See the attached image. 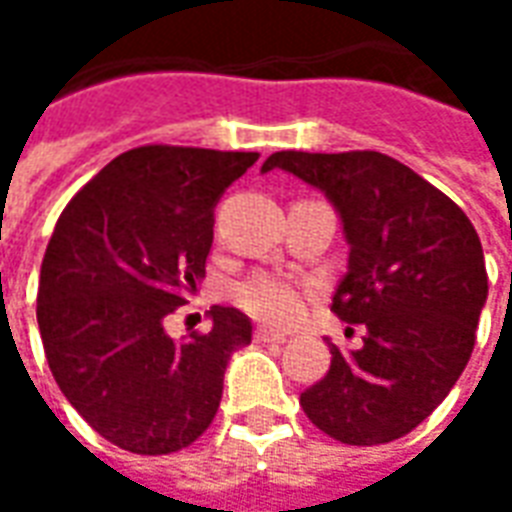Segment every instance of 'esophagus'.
<instances>
[{"mask_svg": "<svg viewBox=\"0 0 512 512\" xmlns=\"http://www.w3.org/2000/svg\"><path fill=\"white\" fill-rule=\"evenodd\" d=\"M255 338L260 343H285L288 341V335L280 330H268V327H257Z\"/></svg>", "mask_w": 512, "mask_h": 512, "instance_id": "obj_1", "label": "esophagus"}]
</instances>
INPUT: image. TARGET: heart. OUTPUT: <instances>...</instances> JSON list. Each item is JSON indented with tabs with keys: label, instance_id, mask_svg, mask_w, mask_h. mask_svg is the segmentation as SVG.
Masks as SVG:
<instances>
[{
	"label": "heart",
	"instance_id": "b5f03b06",
	"mask_svg": "<svg viewBox=\"0 0 512 512\" xmlns=\"http://www.w3.org/2000/svg\"><path fill=\"white\" fill-rule=\"evenodd\" d=\"M310 293H313L310 282L274 271H260L235 288V302L257 321L288 327L305 316Z\"/></svg>",
	"mask_w": 512,
	"mask_h": 512
}]
</instances>
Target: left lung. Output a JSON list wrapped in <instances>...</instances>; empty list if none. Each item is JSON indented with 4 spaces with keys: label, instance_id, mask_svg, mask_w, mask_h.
<instances>
[{
    "label": "left lung",
    "instance_id": "1",
    "mask_svg": "<svg viewBox=\"0 0 512 512\" xmlns=\"http://www.w3.org/2000/svg\"><path fill=\"white\" fill-rule=\"evenodd\" d=\"M274 169L335 207L349 260L330 310L366 327L355 352L332 346L327 377L299 402L335 441H396L441 405L471 357L488 299L480 235L449 196L382 152H274L260 171Z\"/></svg>",
    "mask_w": 512,
    "mask_h": 512
}]
</instances>
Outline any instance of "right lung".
<instances>
[{"mask_svg": "<svg viewBox=\"0 0 512 512\" xmlns=\"http://www.w3.org/2000/svg\"><path fill=\"white\" fill-rule=\"evenodd\" d=\"M257 152L138 146L71 199L38 282V330L63 396L102 438L169 455L210 427L252 321L210 307V332L171 338L166 318L205 280L213 210Z\"/></svg>", "mask_w": 512, "mask_h": 512, "instance_id": "1", "label": "right lung"}]
</instances>
